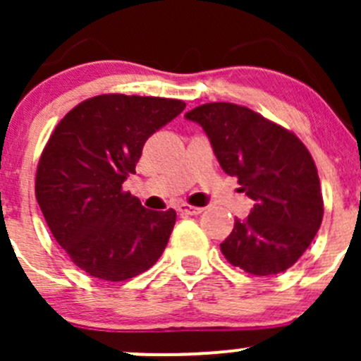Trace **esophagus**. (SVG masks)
Segmentation results:
<instances>
[{
	"label": "esophagus",
	"mask_w": 361,
	"mask_h": 361,
	"mask_svg": "<svg viewBox=\"0 0 361 361\" xmlns=\"http://www.w3.org/2000/svg\"><path fill=\"white\" fill-rule=\"evenodd\" d=\"M178 211H180L181 214H199L202 213V207L190 206V204H180V206H178Z\"/></svg>",
	"instance_id": "esophagus-1"
}]
</instances>
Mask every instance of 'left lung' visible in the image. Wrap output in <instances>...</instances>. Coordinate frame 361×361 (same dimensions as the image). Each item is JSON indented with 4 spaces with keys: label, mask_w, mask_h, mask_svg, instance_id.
Here are the masks:
<instances>
[{
    "label": "left lung",
    "mask_w": 361,
    "mask_h": 361,
    "mask_svg": "<svg viewBox=\"0 0 361 361\" xmlns=\"http://www.w3.org/2000/svg\"><path fill=\"white\" fill-rule=\"evenodd\" d=\"M185 118L202 127L221 169L255 201L220 245L224 257L255 276L285 272L309 248L323 220L309 150L285 127L239 104L207 103Z\"/></svg>",
    "instance_id": "1"
}]
</instances>
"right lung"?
I'll use <instances>...</instances> for the list:
<instances>
[{
  "label": "right lung",
  "mask_w": 361,
  "mask_h": 361,
  "mask_svg": "<svg viewBox=\"0 0 361 361\" xmlns=\"http://www.w3.org/2000/svg\"><path fill=\"white\" fill-rule=\"evenodd\" d=\"M183 101L103 94L57 123L36 171V201L75 265L104 281L148 271L166 250L176 211H152L122 190L145 143Z\"/></svg>",
  "instance_id": "obj_1"
}]
</instances>
